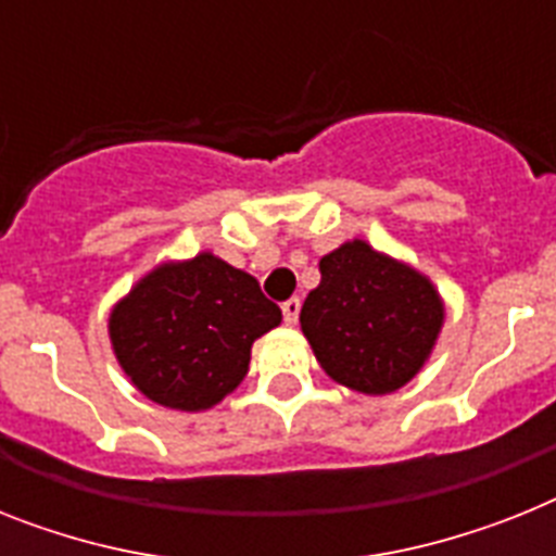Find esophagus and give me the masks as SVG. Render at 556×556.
Segmentation results:
<instances>
[{
    "mask_svg": "<svg viewBox=\"0 0 556 556\" xmlns=\"http://www.w3.org/2000/svg\"><path fill=\"white\" fill-rule=\"evenodd\" d=\"M300 307H302L300 296H291L288 302H282V316H286L288 325H296V319H300Z\"/></svg>",
    "mask_w": 556,
    "mask_h": 556,
    "instance_id": "obj_1",
    "label": "esophagus"
}]
</instances>
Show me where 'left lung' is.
Segmentation results:
<instances>
[{
  "label": "left lung",
  "instance_id": "8db88e82",
  "mask_svg": "<svg viewBox=\"0 0 556 556\" xmlns=\"http://www.w3.org/2000/svg\"><path fill=\"white\" fill-rule=\"evenodd\" d=\"M321 282L307 293L300 325L321 370L367 395L393 393L421 370L444 305L418 270L344 242L321 256Z\"/></svg>",
  "mask_w": 556,
  "mask_h": 556
}]
</instances>
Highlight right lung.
<instances>
[{
    "mask_svg": "<svg viewBox=\"0 0 556 556\" xmlns=\"http://www.w3.org/2000/svg\"><path fill=\"white\" fill-rule=\"evenodd\" d=\"M282 321L251 274L212 254L161 265L110 316L121 367L147 399L208 409L249 372L251 344Z\"/></svg>",
    "mask_w": 556,
    "mask_h": 556,
    "instance_id": "right-lung-1",
    "label": "right lung"
}]
</instances>
